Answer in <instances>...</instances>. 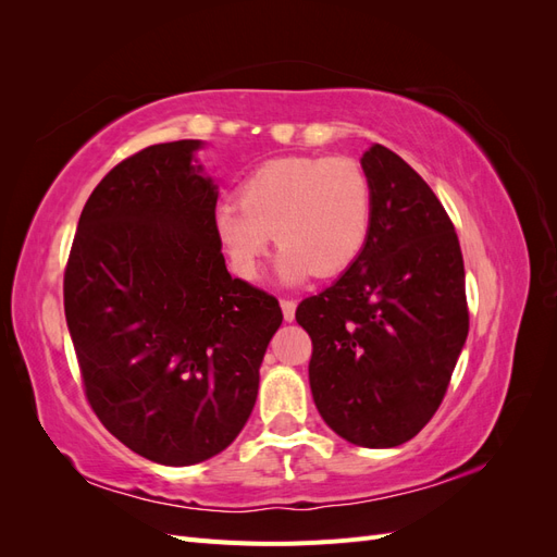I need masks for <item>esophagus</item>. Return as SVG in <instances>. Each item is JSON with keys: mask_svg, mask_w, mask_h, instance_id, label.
I'll return each instance as SVG.
<instances>
[{"mask_svg": "<svg viewBox=\"0 0 557 557\" xmlns=\"http://www.w3.org/2000/svg\"><path fill=\"white\" fill-rule=\"evenodd\" d=\"M281 309H283V318L293 323L295 320V309H297V301L295 299H281Z\"/></svg>", "mask_w": 557, "mask_h": 557, "instance_id": "34e87169", "label": "esophagus"}]
</instances>
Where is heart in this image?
Here are the masks:
<instances>
[{
	"mask_svg": "<svg viewBox=\"0 0 557 557\" xmlns=\"http://www.w3.org/2000/svg\"><path fill=\"white\" fill-rule=\"evenodd\" d=\"M374 193L350 158L288 156L262 162L239 185V201L213 209L211 230L232 274L252 281L276 239L278 276L299 283L313 272L336 276L369 242Z\"/></svg>",
	"mask_w": 557,
	"mask_h": 557,
	"instance_id": "heart-1",
	"label": "heart"
}]
</instances>
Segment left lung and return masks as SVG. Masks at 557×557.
Instances as JSON below:
<instances>
[{"label": "left lung", "instance_id": "obj_1", "mask_svg": "<svg viewBox=\"0 0 557 557\" xmlns=\"http://www.w3.org/2000/svg\"><path fill=\"white\" fill-rule=\"evenodd\" d=\"M374 221L362 256L301 299L315 409L346 442L393 448L423 430L467 342L458 234L430 185L391 148L362 156Z\"/></svg>", "mask_w": 557, "mask_h": 557}]
</instances>
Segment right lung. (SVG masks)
<instances>
[{"label":"right lung","mask_w":557,"mask_h":557,"mask_svg":"<svg viewBox=\"0 0 557 557\" xmlns=\"http://www.w3.org/2000/svg\"><path fill=\"white\" fill-rule=\"evenodd\" d=\"M197 139L148 146L99 181L64 269V315L102 425L170 467L225 450L256 407L278 299L232 278Z\"/></svg>","instance_id":"add662e5"}]
</instances>
